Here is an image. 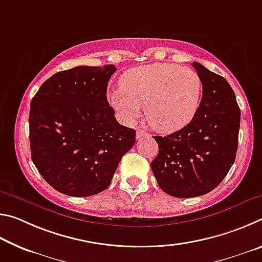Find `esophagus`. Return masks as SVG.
Here are the masks:
<instances>
[{
    "label": "esophagus",
    "mask_w": 262,
    "mask_h": 262,
    "mask_svg": "<svg viewBox=\"0 0 262 262\" xmlns=\"http://www.w3.org/2000/svg\"><path fill=\"white\" fill-rule=\"evenodd\" d=\"M147 136H149V134L147 132H144V130H141V129H139L136 132V137L137 139H141V137H147Z\"/></svg>",
    "instance_id": "esophagus-1"
}]
</instances>
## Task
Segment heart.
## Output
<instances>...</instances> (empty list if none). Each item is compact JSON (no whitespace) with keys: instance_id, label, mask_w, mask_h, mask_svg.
<instances>
[{"instance_id":"b5f03b06","label":"heart","mask_w":262,"mask_h":262,"mask_svg":"<svg viewBox=\"0 0 262 262\" xmlns=\"http://www.w3.org/2000/svg\"><path fill=\"white\" fill-rule=\"evenodd\" d=\"M202 95L195 70L172 63L132 68L121 76V88L108 94L111 105L126 121H132L145 105V118L162 133L179 130L193 120Z\"/></svg>"}]
</instances>
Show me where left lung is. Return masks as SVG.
Returning a JSON list of instances; mask_svg holds the SVG:
<instances>
[{"instance_id": "8db88e82", "label": "left lung", "mask_w": 262, "mask_h": 262, "mask_svg": "<svg viewBox=\"0 0 262 262\" xmlns=\"http://www.w3.org/2000/svg\"><path fill=\"white\" fill-rule=\"evenodd\" d=\"M202 98L187 126L166 136H154L158 154L151 170L158 186L174 198H195L216 188L234 162L241 108L227 79L198 62Z\"/></svg>"}]
</instances>
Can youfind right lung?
Segmentation results:
<instances>
[{"instance_id": "right-lung-1", "label": "right lung", "mask_w": 262, "mask_h": 262, "mask_svg": "<svg viewBox=\"0 0 262 262\" xmlns=\"http://www.w3.org/2000/svg\"><path fill=\"white\" fill-rule=\"evenodd\" d=\"M117 67L78 66L53 75L30 105L31 158L57 192L91 196L108 187L136 132L120 125L106 97Z\"/></svg>"}]
</instances>
